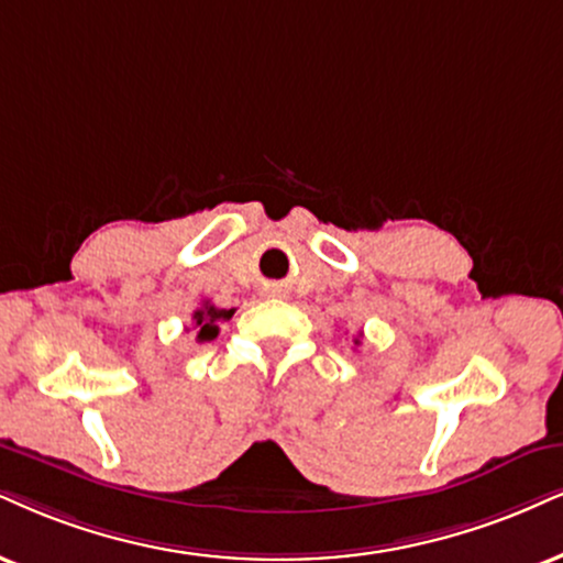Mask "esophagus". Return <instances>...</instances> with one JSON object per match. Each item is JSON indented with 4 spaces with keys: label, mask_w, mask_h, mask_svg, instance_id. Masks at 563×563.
Segmentation results:
<instances>
[{
    "label": "esophagus",
    "mask_w": 563,
    "mask_h": 563,
    "mask_svg": "<svg viewBox=\"0 0 563 563\" xmlns=\"http://www.w3.org/2000/svg\"><path fill=\"white\" fill-rule=\"evenodd\" d=\"M274 295H276V292H274Z\"/></svg>",
    "instance_id": "34e87169"
}]
</instances>
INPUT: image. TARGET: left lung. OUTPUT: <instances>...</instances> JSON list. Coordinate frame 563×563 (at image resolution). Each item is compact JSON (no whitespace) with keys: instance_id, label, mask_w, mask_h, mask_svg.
<instances>
[{"instance_id":"left-lung-1","label":"left lung","mask_w":563,"mask_h":563,"mask_svg":"<svg viewBox=\"0 0 563 563\" xmlns=\"http://www.w3.org/2000/svg\"><path fill=\"white\" fill-rule=\"evenodd\" d=\"M355 344H360V339H355Z\"/></svg>"}]
</instances>
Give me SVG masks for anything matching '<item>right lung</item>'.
I'll use <instances>...</instances> for the list:
<instances>
[{
  "label": "right lung",
  "instance_id": "1",
  "mask_svg": "<svg viewBox=\"0 0 563 563\" xmlns=\"http://www.w3.org/2000/svg\"><path fill=\"white\" fill-rule=\"evenodd\" d=\"M232 313L234 310H224L211 302H203L196 313H192V325L187 331H190L198 342H211V339H217L219 334V321H227V318H232Z\"/></svg>",
  "mask_w": 563,
  "mask_h": 563
}]
</instances>
